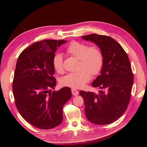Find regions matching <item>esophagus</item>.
Instances as JSON below:
<instances>
[{"label":"esophagus","mask_w":147,"mask_h":147,"mask_svg":"<svg viewBox=\"0 0 147 147\" xmlns=\"http://www.w3.org/2000/svg\"><path fill=\"white\" fill-rule=\"evenodd\" d=\"M71 90H72V93L73 95L77 96V95H78L79 92H78V91L77 90H76V89H72Z\"/></svg>","instance_id":"esophagus-1"}]
</instances>
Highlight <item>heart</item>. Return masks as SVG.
Masks as SVG:
<instances>
[{"mask_svg": "<svg viewBox=\"0 0 147 147\" xmlns=\"http://www.w3.org/2000/svg\"><path fill=\"white\" fill-rule=\"evenodd\" d=\"M66 52L79 59L78 71L70 73L60 80L63 86L72 88L83 87L90 78V75H97L102 70L103 65V55L97 45H90L83 42L72 41L66 49ZM55 70L59 73L64 72L63 57L61 53H57L53 58Z\"/></svg>", "mask_w": 147, "mask_h": 147, "instance_id": "heart-1", "label": "heart"}]
</instances>
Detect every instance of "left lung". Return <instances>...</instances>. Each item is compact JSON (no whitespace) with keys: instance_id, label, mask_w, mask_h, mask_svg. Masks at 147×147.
Segmentation results:
<instances>
[{"instance_id":"1","label":"left lung","mask_w":147,"mask_h":147,"mask_svg":"<svg viewBox=\"0 0 147 147\" xmlns=\"http://www.w3.org/2000/svg\"><path fill=\"white\" fill-rule=\"evenodd\" d=\"M82 38L97 44L103 55V65L92 86L100 92L80 91L89 122L108 125L117 120L128 106L133 84V73L127 54L121 45L110 36L97 34Z\"/></svg>"}]
</instances>
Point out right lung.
Instances as JSON below:
<instances>
[{
  "mask_svg": "<svg viewBox=\"0 0 147 147\" xmlns=\"http://www.w3.org/2000/svg\"><path fill=\"white\" fill-rule=\"evenodd\" d=\"M64 40H43L24 49L18 57L13 82L15 105L28 123L49 129L61 123L63 108L71 98L70 88L56 86L53 58Z\"/></svg>",
  "mask_w": 147,
  "mask_h": 147,
  "instance_id": "obj_1",
  "label": "right lung"
}]
</instances>
